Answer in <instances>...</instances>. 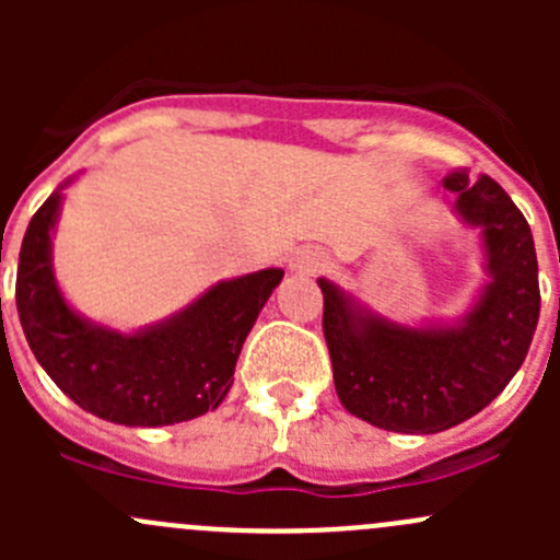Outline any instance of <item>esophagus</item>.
<instances>
[{
  "mask_svg": "<svg viewBox=\"0 0 560 560\" xmlns=\"http://www.w3.org/2000/svg\"><path fill=\"white\" fill-rule=\"evenodd\" d=\"M290 268L298 273H322L327 268V257L319 248L301 246L290 254Z\"/></svg>",
  "mask_w": 560,
  "mask_h": 560,
  "instance_id": "34e87169",
  "label": "esophagus"
}]
</instances>
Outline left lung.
I'll return each mask as SVG.
<instances>
[{"instance_id": "8db88e82", "label": "left lung", "mask_w": 560, "mask_h": 560, "mask_svg": "<svg viewBox=\"0 0 560 560\" xmlns=\"http://www.w3.org/2000/svg\"><path fill=\"white\" fill-rule=\"evenodd\" d=\"M457 213L482 228L493 281L460 327H400L360 314L319 279L322 330L347 411L395 433H439L482 411L523 365L539 319V268L530 228L490 175H444Z\"/></svg>"}]
</instances>
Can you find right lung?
<instances>
[{
  "label": "right lung",
  "mask_w": 560,
  "mask_h": 560,
  "mask_svg": "<svg viewBox=\"0 0 560 560\" xmlns=\"http://www.w3.org/2000/svg\"><path fill=\"white\" fill-rule=\"evenodd\" d=\"M56 211L59 191L32 217L15 276L21 327L45 374L81 409L118 425H173L217 409L233 385L248 330L284 270L222 281L173 319L121 336L89 325L56 290Z\"/></svg>",
  "instance_id": "1"
}]
</instances>
